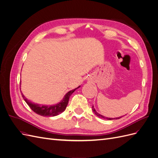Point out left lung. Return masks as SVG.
Here are the masks:
<instances>
[{"label": "left lung", "mask_w": 158, "mask_h": 158, "mask_svg": "<svg viewBox=\"0 0 158 158\" xmlns=\"http://www.w3.org/2000/svg\"><path fill=\"white\" fill-rule=\"evenodd\" d=\"M92 110H93V112L95 114V115H96V116H98V118H103V119H108V120H112V119H120V118H121V117H119V118H107V117H104V116H103V115H100V114H98V113L97 112V111H96V110L94 109L93 106V107H92Z\"/></svg>", "instance_id": "1"}]
</instances>
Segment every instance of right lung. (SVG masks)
Listing matches in <instances>:
<instances>
[{
    "label": "right lung",
    "mask_w": 158,
    "mask_h": 158,
    "mask_svg": "<svg viewBox=\"0 0 158 158\" xmlns=\"http://www.w3.org/2000/svg\"><path fill=\"white\" fill-rule=\"evenodd\" d=\"M80 87V86H79L77 88H76L73 90H72L69 91L68 93L65 94L64 96V98L59 103L54 104V105H50V106H47V105H40L38 104H35L33 102H31V101L27 99L25 97V96L22 93V96L24 100L25 101L28 106L31 108V109L35 112L38 115H42L44 117H53L58 115L62 113L63 111L65 110L66 107L68 106L69 99L70 96L73 93H74V91ZM22 92V91H21Z\"/></svg>",
    "instance_id": "obj_1"
}]
</instances>
